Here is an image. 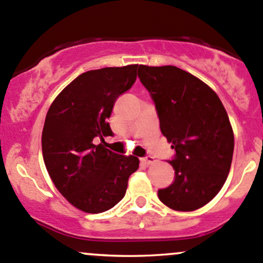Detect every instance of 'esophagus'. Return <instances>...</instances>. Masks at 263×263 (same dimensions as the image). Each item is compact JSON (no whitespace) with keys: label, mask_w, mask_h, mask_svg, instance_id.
<instances>
[{"label":"esophagus","mask_w":263,"mask_h":263,"mask_svg":"<svg viewBox=\"0 0 263 263\" xmlns=\"http://www.w3.org/2000/svg\"><path fill=\"white\" fill-rule=\"evenodd\" d=\"M140 161H142L143 163H144V164H147V166H149V164H153V163H156V162H157V159L154 158V157H151V156H148V157H145V158H142V159H140Z\"/></svg>","instance_id":"34e87169"}]
</instances>
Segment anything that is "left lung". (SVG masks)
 I'll list each match as a JSON object with an SVG mask.
<instances>
[{
  "mask_svg": "<svg viewBox=\"0 0 263 263\" xmlns=\"http://www.w3.org/2000/svg\"><path fill=\"white\" fill-rule=\"evenodd\" d=\"M138 77L156 104L161 132L176 156L166 206L194 212L212 201L231 170L234 134L220 99L206 83L175 66H139Z\"/></svg>",
  "mask_w": 263,
  "mask_h": 263,
  "instance_id": "1",
  "label": "left lung"
}]
</instances>
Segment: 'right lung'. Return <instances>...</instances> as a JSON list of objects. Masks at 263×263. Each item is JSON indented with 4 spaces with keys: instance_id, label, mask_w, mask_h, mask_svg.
<instances>
[{
    "instance_id": "1",
    "label": "right lung",
    "mask_w": 263,
    "mask_h": 263,
    "mask_svg": "<svg viewBox=\"0 0 263 263\" xmlns=\"http://www.w3.org/2000/svg\"><path fill=\"white\" fill-rule=\"evenodd\" d=\"M138 64L78 76L51 102L42 133L45 167L57 190L77 209L106 212L125 196L139 167L135 156L116 154L93 138L112 135L107 119L116 99L137 80Z\"/></svg>"
}]
</instances>
